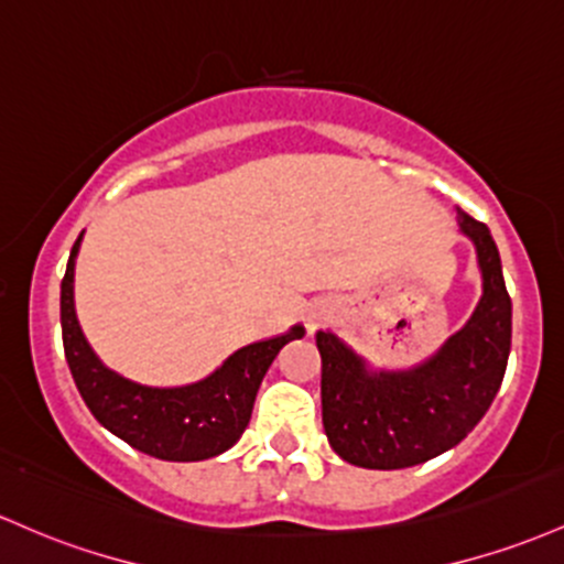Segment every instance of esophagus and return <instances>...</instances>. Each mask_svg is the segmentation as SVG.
Returning <instances> with one entry per match:
<instances>
[{
	"label": "esophagus",
	"mask_w": 564,
	"mask_h": 564,
	"mask_svg": "<svg viewBox=\"0 0 564 564\" xmlns=\"http://www.w3.org/2000/svg\"><path fill=\"white\" fill-rule=\"evenodd\" d=\"M313 326H315V324H313Z\"/></svg>",
	"instance_id": "esophagus-1"
}]
</instances>
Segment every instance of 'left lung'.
Instances as JSON below:
<instances>
[{"instance_id": "1", "label": "left lung", "mask_w": 564, "mask_h": 564, "mask_svg": "<svg viewBox=\"0 0 564 564\" xmlns=\"http://www.w3.org/2000/svg\"><path fill=\"white\" fill-rule=\"evenodd\" d=\"M474 240L485 294L466 326L436 356L410 372H369L329 332L321 352V410L329 444L361 468H410L460 444L490 410L511 350V296L500 253L485 221L457 208Z\"/></svg>"}]
</instances>
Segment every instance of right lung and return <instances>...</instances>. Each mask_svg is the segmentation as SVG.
<instances>
[{"label":"right lung","instance_id":"1","mask_svg":"<svg viewBox=\"0 0 564 564\" xmlns=\"http://www.w3.org/2000/svg\"><path fill=\"white\" fill-rule=\"evenodd\" d=\"M74 240L61 281V332L77 391L93 417L122 442L160 460H206L230 449L251 420L262 377L278 350L305 329L294 326L283 337L253 343L232 352L212 377L184 388H147L104 367L90 350L74 313Z\"/></svg>","mask_w":564,"mask_h":564}]
</instances>
